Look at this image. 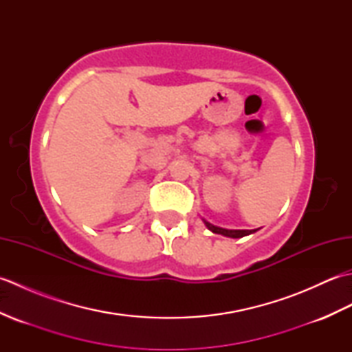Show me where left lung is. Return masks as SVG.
<instances>
[{"label": "left lung", "instance_id": "1", "mask_svg": "<svg viewBox=\"0 0 352 352\" xmlns=\"http://www.w3.org/2000/svg\"><path fill=\"white\" fill-rule=\"evenodd\" d=\"M206 227L212 231V233H216V234H222V236H227V237H233V239H239V237H243V236H248V234H252L256 233L257 230H227V228H221V227H216L213 226V223L207 222L206 219H203Z\"/></svg>", "mask_w": 352, "mask_h": 352}]
</instances>
